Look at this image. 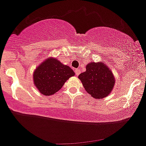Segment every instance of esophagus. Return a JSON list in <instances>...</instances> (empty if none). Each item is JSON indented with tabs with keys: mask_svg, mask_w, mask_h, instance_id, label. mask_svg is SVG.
Wrapping results in <instances>:
<instances>
[{
	"mask_svg": "<svg viewBox=\"0 0 146 146\" xmlns=\"http://www.w3.org/2000/svg\"><path fill=\"white\" fill-rule=\"evenodd\" d=\"M75 73H76V75L77 76H78L80 75V70L79 69H78V68H76V70H75Z\"/></svg>",
	"mask_w": 146,
	"mask_h": 146,
	"instance_id": "obj_1",
	"label": "esophagus"
}]
</instances>
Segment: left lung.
<instances>
[{"mask_svg": "<svg viewBox=\"0 0 146 146\" xmlns=\"http://www.w3.org/2000/svg\"><path fill=\"white\" fill-rule=\"evenodd\" d=\"M84 89L88 94L96 99L107 97L111 93L115 79L111 70L102 62H90L86 71L79 75Z\"/></svg>", "mask_w": 146, "mask_h": 146, "instance_id": "left-lung-1", "label": "left lung"}]
</instances>
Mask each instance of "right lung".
Returning a JSON list of instances; mask_svg holds the SVG:
<instances>
[{
    "label": "right lung",
    "instance_id": "add662e5",
    "mask_svg": "<svg viewBox=\"0 0 146 146\" xmlns=\"http://www.w3.org/2000/svg\"><path fill=\"white\" fill-rule=\"evenodd\" d=\"M75 73L56 58L50 57L41 62L33 73V81L36 89L43 95L50 96L57 92L67 80Z\"/></svg>",
    "mask_w": 146,
    "mask_h": 146
}]
</instances>
